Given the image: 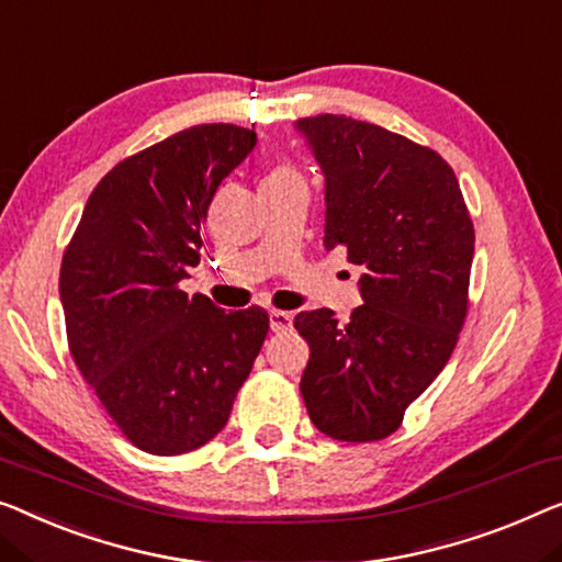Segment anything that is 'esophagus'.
Masks as SVG:
<instances>
[{"instance_id": "obj_1", "label": "esophagus", "mask_w": 562, "mask_h": 562, "mask_svg": "<svg viewBox=\"0 0 562 562\" xmlns=\"http://www.w3.org/2000/svg\"><path fill=\"white\" fill-rule=\"evenodd\" d=\"M270 328L272 333H284L292 328V315L284 310H270Z\"/></svg>"}]
</instances>
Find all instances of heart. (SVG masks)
Segmentation results:
<instances>
[{
  "label": "heart",
  "mask_w": 562,
  "mask_h": 562,
  "mask_svg": "<svg viewBox=\"0 0 562 562\" xmlns=\"http://www.w3.org/2000/svg\"><path fill=\"white\" fill-rule=\"evenodd\" d=\"M270 179H300V176H297V171L295 169H292V166H278V169H274L270 176H267V181H270Z\"/></svg>",
  "instance_id": "heart-1"
}]
</instances>
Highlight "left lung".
<instances>
[{
	"instance_id": "obj_1",
	"label": "left lung",
	"mask_w": 562,
	"mask_h": 562,
	"mask_svg": "<svg viewBox=\"0 0 562 562\" xmlns=\"http://www.w3.org/2000/svg\"><path fill=\"white\" fill-rule=\"evenodd\" d=\"M295 131L325 176L328 252L361 267L363 305L340 325L300 313L310 422L338 441H375L404 422L447 366L467 317L474 227L451 166L381 125L321 113Z\"/></svg>"
}]
</instances>
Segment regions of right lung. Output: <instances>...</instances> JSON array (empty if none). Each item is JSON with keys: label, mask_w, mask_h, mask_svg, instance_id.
I'll use <instances>...</instances> for the list:
<instances>
[{"label": "right lung", "mask_w": 562, "mask_h": 562, "mask_svg": "<svg viewBox=\"0 0 562 562\" xmlns=\"http://www.w3.org/2000/svg\"><path fill=\"white\" fill-rule=\"evenodd\" d=\"M255 131L194 125L100 179L60 267L67 340L82 379L138 449L194 451L229 422L270 330L262 307L224 313L179 288L201 222Z\"/></svg>", "instance_id": "1"}]
</instances>
